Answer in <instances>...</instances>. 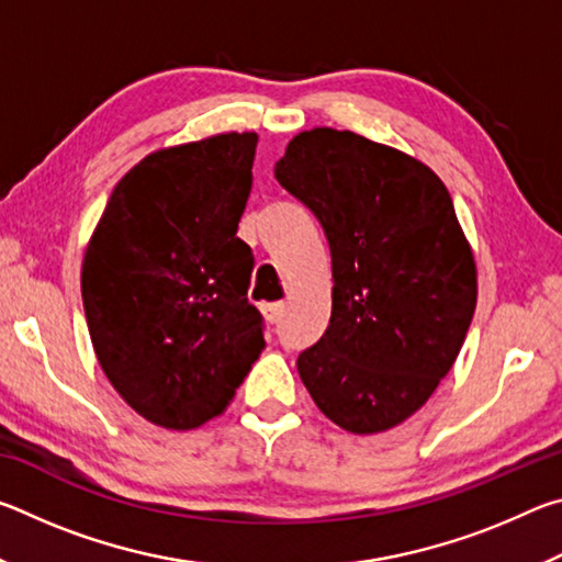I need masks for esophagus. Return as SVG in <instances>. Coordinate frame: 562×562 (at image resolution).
I'll use <instances>...</instances> for the list:
<instances>
[{"instance_id":"obj_1","label":"esophagus","mask_w":562,"mask_h":562,"mask_svg":"<svg viewBox=\"0 0 562 562\" xmlns=\"http://www.w3.org/2000/svg\"><path fill=\"white\" fill-rule=\"evenodd\" d=\"M284 315V304L282 302H272V304H265V317L270 322H280Z\"/></svg>"}]
</instances>
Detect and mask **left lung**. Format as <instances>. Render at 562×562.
Listing matches in <instances>:
<instances>
[{
    "instance_id": "1",
    "label": "left lung",
    "mask_w": 562,
    "mask_h": 562,
    "mask_svg": "<svg viewBox=\"0 0 562 562\" xmlns=\"http://www.w3.org/2000/svg\"><path fill=\"white\" fill-rule=\"evenodd\" d=\"M274 178L317 217L331 255V317L297 372L351 434L402 424L459 357L475 262L449 190L416 158L351 131L290 140Z\"/></svg>"
}]
</instances>
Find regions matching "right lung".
I'll return each mask as SVG.
<instances>
[{
	"instance_id": "add662e5",
	"label": "right lung",
	"mask_w": 562,
	"mask_h": 562,
	"mask_svg": "<svg viewBox=\"0 0 562 562\" xmlns=\"http://www.w3.org/2000/svg\"><path fill=\"white\" fill-rule=\"evenodd\" d=\"M255 133L158 150L119 180L83 255L81 297L103 374L164 429L223 414L265 349L237 237Z\"/></svg>"
}]
</instances>
